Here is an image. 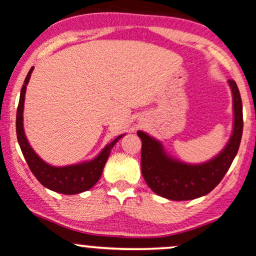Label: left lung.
<instances>
[{
  "label": "left lung",
  "mask_w": 256,
  "mask_h": 256,
  "mask_svg": "<svg viewBox=\"0 0 256 256\" xmlns=\"http://www.w3.org/2000/svg\"><path fill=\"white\" fill-rule=\"evenodd\" d=\"M228 84L234 110L233 134L224 150L210 162L199 165L184 164L168 156L162 144L147 134L137 132L142 140V175L154 193L171 200H190L212 192L226 175L240 148L243 134L240 90L234 80H228Z\"/></svg>",
  "instance_id": "8db88e82"
}]
</instances>
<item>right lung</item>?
<instances>
[{
	"label": "right lung",
	"instance_id": "obj_1",
	"mask_svg": "<svg viewBox=\"0 0 256 256\" xmlns=\"http://www.w3.org/2000/svg\"><path fill=\"white\" fill-rule=\"evenodd\" d=\"M34 66L29 70L25 81L20 91V98H19L18 109H16V137H18V143L20 146L22 153H23L25 160H26L29 169L32 170L36 178L38 180L41 184L47 187L48 190H54V192L63 193V194H76L84 190H90L97 184L102 175L103 168H104L106 160H108L109 154H110L112 148L114 144L122 137L119 136L114 140L113 142L109 143L108 146L100 153L97 158L91 162H82V164L70 165V166L56 168L46 164L44 160L38 158V154L32 150L28 142L26 137L24 134L23 128V109H24V98L25 91H26V85L29 82V78L32 76Z\"/></svg>",
	"mask_w": 256,
	"mask_h": 256
}]
</instances>
